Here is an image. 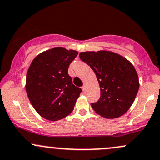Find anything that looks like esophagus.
<instances>
[{"mask_svg": "<svg viewBox=\"0 0 160 160\" xmlns=\"http://www.w3.org/2000/svg\"><path fill=\"white\" fill-rule=\"evenodd\" d=\"M86 85H83V86H82V91L85 92V91H86Z\"/></svg>", "mask_w": 160, "mask_h": 160, "instance_id": "obj_1", "label": "esophagus"}]
</instances>
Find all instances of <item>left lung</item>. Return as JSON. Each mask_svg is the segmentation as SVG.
Returning a JSON list of instances; mask_svg holds the SVG:
<instances>
[{"label":"left lung","instance_id":"obj_1","mask_svg":"<svg viewBox=\"0 0 160 160\" xmlns=\"http://www.w3.org/2000/svg\"><path fill=\"white\" fill-rule=\"evenodd\" d=\"M80 58L96 74L101 96L92 103L95 113L105 118L123 115L135 101L139 89L138 74L131 62L110 51L82 52Z\"/></svg>","mask_w":160,"mask_h":160}]
</instances>
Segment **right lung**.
Returning <instances> with one entry per match:
<instances>
[{
    "instance_id": "right-lung-1",
    "label": "right lung",
    "mask_w": 160,
    "mask_h": 160,
    "mask_svg": "<svg viewBox=\"0 0 160 160\" xmlns=\"http://www.w3.org/2000/svg\"><path fill=\"white\" fill-rule=\"evenodd\" d=\"M75 50L56 47L37 56L27 72V95L35 111L43 118L57 121L74 110L82 92L68 73L78 56Z\"/></svg>"
}]
</instances>
